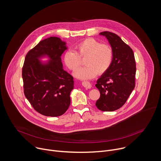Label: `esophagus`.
Returning <instances> with one entry per match:
<instances>
[{"label": "esophagus", "mask_w": 161, "mask_h": 161, "mask_svg": "<svg viewBox=\"0 0 161 161\" xmlns=\"http://www.w3.org/2000/svg\"><path fill=\"white\" fill-rule=\"evenodd\" d=\"M82 85L84 87L86 88H92V85L88 81H83L82 82Z\"/></svg>", "instance_id": "esophagus-1"}]
</instances>
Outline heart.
<instances>
[{
  "label": "heart",
  "mask_w": 161,
  "mask_h": 161,
  "mask_svg": "<svg viewBox=\"0 0 161 161\" xmlns=\"http://www.w3.org/2000/svg\"><path fill=\"white\" fill-rule=\"evenodd\" d=\"M113 58V52L109 45L88 38L76 44L74 51L66 52L63 60L69 70L75 71L81 66V59H85L84 64L86 66L76 71L75 76L80 79L86 80L93 78L97 73H105L110 68Z\"/></svg>",
  "instance_id": "b5f03b06"
}]
</instances>
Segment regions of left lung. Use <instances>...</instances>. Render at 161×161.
<instances>
[{"label":"left lung","instance_id":"8db88e82","mask_svg":"<svg viewBox=\"0 0 161 161\" xmlns=\"http://www.w3.org/2000/svg\"><path fill=\"white\" fill-rule=\"evenodd\" d=\"M100 35L108 40L113 58L109 69L97 81L100 96L95 105L102 111H114L125 103L135 86L136 63L133 50L118 35L110 31Z\"/></svg>","mask_w":161,"mask_h":161}]
</instances>
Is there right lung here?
Returning a JSON list of instances; mask_svg holds the SVG:
<instances>
[{
  "label": "right lung",
  "mask_w": 161,
  "mask_h": 161,
  "mask_svg": "<svg viewBox=\"0 0 161 161\" xmlns=\"http://www.w3.org/2000/svg\"><path fill=\"white\" fill-rule=\"evenodd\" d=\"M67 49L66 42L51 36L40 41L28 51L22 68L24 93L33 109L50 117L63 115L71 102L73 77L64 70L61 56ZM47 55L43 64L38 59Z\"/></svg>",
  "instance_id": "obj_1"
}]
</instances>
